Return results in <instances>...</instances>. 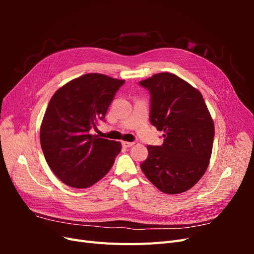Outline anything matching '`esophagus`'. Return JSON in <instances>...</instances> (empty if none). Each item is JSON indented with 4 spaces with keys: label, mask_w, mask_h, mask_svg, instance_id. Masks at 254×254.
Instances as JSON below:
<instances>
[{
    "label": "esophagus",
    "mask_w": 254,
    "mask_h": 254,
    "mask_svg": "<svg viewBox=\"0 0 254 254\" xmlns=\"http://www.w3.org/2000/svg\"><path fill=\"white\" fill-rule=\"evenodd\" d=\"M133 144H134L133 142H122L123 147H125V148H129V147H131V146H132Z\"/></svg>",
    "instance_id": "obj_1"
}]
</instances>
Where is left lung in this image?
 <instances>
[{"mask_svg": "<svg viewBox=\"0 0 254 254\" xmlns=\"http://www.w3.org/2000/svg\"><path fill=\"white\" fill-rule=\"evenodd\" d=\"M150 94L149 120L163 131L161 146L148 145L141 170L165 194L183 193L200 180L209 165L214 123L200 92L172 73L139 82Z\"/></svg>", "mask_w": 254, "mask_h": 254, "instance_id": "left-lung-1", "label": "left lung"}]
</instances>
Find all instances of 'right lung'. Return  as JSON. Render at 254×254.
<instances>
[{
  "label": "right lung",
  "instance_id": "obj_1",
  "mask_svg": "<svg viewBox=\"0 0 254 254\" xmlns=\"http://www.w3.org/2000/svg\"><path fill=\"white\" fill-rule=\"evenodd\" d=\"M124 83L90 73L68 81L52 96L40 128V143L51 170L66 186L89 188L111 170L121 142L92 135L90 130L104 121Z\"/></svg>",
  "mask_w": 254,
  "mask_h": 254
}]
</instances>
